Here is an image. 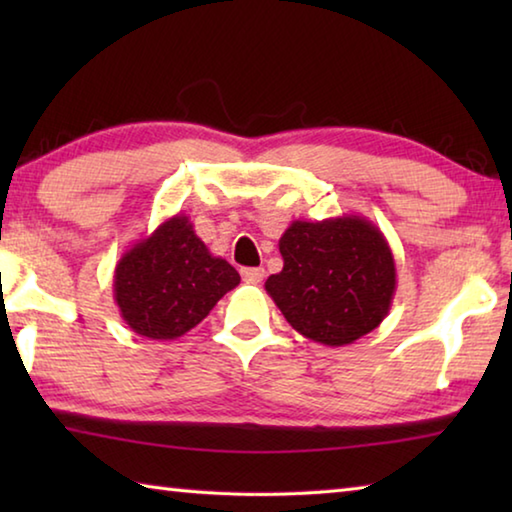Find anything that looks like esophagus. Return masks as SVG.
<instances>
[{"label":"esophagus","instance_id":"obj_1","mask_svg":"<svg viewBox=\"0 0 512 512\" xmlns=\"http://www.w3.org/2000/svg\"><path fill=\"white\" fill-rule=\"evenodd\" d=\"M241 277H244L246 284H259L264 280V268H244Z\"/></svg>","mask_w":512,"mask_h":512}]
</instances>
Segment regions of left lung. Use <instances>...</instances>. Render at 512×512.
I'll return each mask as SVG.
<instances>
[{"label":"left lung","mask_w":512,"mask_h":512,"mask_svg":"<svg viewBox=\"0 0 512 512\" xmlns=\"http://www.w3.org/2000/svg\"><path fill=\"white\" fill-rule=\"evenodd\" d=\"M280 253L282 271L264 287L305 339L341 348L379 327L391 311L395 257L366 216L293 221L280 237Z\"/></svg>","instance_id":"8db88e82"}]
</instances>
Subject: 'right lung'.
<instances>
[{"label": "right lung", "instance_id": "right-lung-1", "mask_svg": "<svg viewBox=\"0 0 512 512\" xmlns=\"http://www.w3.org/2000/svg\"><path fill=\"white\" fill-rule=\"evenodd\" d=\"M241 282L235 266L214 257L185 214L162 221L115 266V302L124 323L153 341L187 334Z\"/></svg>", "mask_w": 512, "mask_h": 512}]
</instances>
